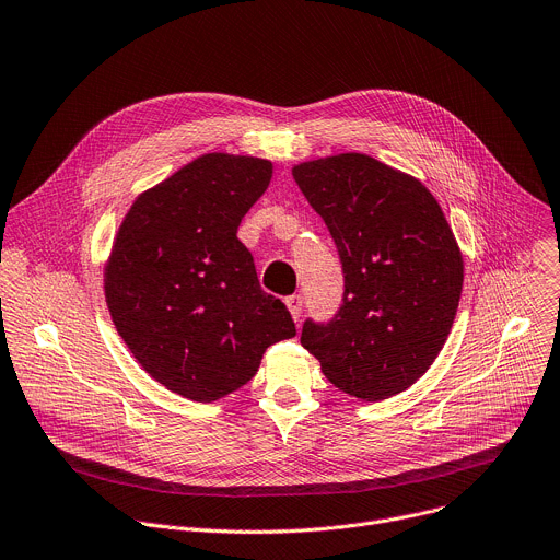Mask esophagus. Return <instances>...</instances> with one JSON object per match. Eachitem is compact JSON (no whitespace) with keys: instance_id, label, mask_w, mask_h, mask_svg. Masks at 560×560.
<instances>
[{"instance_id":"esophagus-1","label":"esophagus","mask_w":560,"mask_h":560,"mask_svg":"<svg viewBox=\"0 0 560 560\" xmlns=\"http://www.w3.org/2000/svg\"><path fill=\"white\" fill-rule=\"evenodd\" d=\"M285 306H288V311H290L292 319H294V322H299L301 311H303V299H301V294H290V296L285 299Z\"/></svg>"}]
</instances>
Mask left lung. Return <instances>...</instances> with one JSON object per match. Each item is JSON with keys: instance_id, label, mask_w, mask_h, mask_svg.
<instances>
[{"instance_id": "left-lung-1", "label": "left lung", "mask_w": 560, "mask_h": 560, "mask_svg": "<svg viewBox=\"0 0 560 560\" xmlns=\"http://www.w3.org/2000/svg\"><path fill=\"white\" fill-rule=\"evenodd\" d=\"M292 176L343 270L337 315L303 324L301 346L352 397L406 390L435 362L463 292V252L442 208L418 178L354 151L299 163Z\"/></svg>"}]
</instances>
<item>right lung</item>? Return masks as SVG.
<instances>
[{
	"label": "right lung",
	"mask_w": 560,
	"mask_h": 560,
	"mask_svg": "<svg viewBox=\"0 0 560 560\" xmlns=\"http://www.w3.org/2000/svg\"><path fill=\"white\" fill-rule=\"evenodd\" d=\"M272 163L202 154L142 191L116 234L105 296L138 364L170 390L214 401L247 384L268 346L296 335L236 238Z\"/></svg>",
	"instance_id": "1"
}]
</instances>
